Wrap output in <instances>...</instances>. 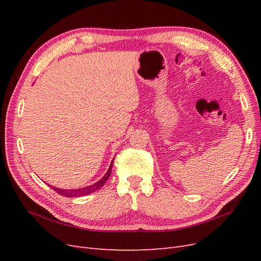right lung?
<instances>
[{"label":"right lung","mask_w":261,"mask_h":261,"mask_svg":"<svg viewBox=\"0 0 261 261\" xmlns=\"http://www.w3.org/2000/svg\"><path fill=\"white\" fill-rule=\"evenodd\" d=\"M113 160L111 162V165H110V167H109L108 172L105 174V176L102 177L101 179H99L98 181H96V183H93L92 185L82 187V188H76V189H62V188L52 187V186H51V188L54 189V191L57 192L58 194L64 196V197H81V196H85V195H89L91 193H94V192L98 191V189H100L102 186L105 185V183L108 180L110 175H111Z\"/></svg>","instance_id":"1"}]
</instances>
